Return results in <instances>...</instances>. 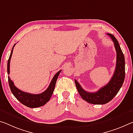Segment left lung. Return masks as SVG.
Listing matches in <instances>:
<instances>
[{
    "instance_id": "8db88e82",
    "label": "left lung",
    "mask_w": 133,
    "mask_h": 133,
    "mask_svg": "<svg viewBox=\"0 0 133 133\" xmlns=\"http://www.w3.org/2000/svg\"><path fill=\"white\" fill-rule=\"evenodd\" d=\"M114 44L117 52V63L114 73L108 84L96 92H88L81 87L76 80H75L77 91L82 98L92 104L102 105L109 102L119 92L125 79V58L117 39L113 35L107 34Z\"/></svg>"
}]
</instances>
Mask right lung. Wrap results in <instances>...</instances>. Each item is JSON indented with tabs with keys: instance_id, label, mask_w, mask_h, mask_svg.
<instances>
[{
	"instance_id": "right-lung-1",
	"label": "right lung",
	"mask_w": 133,
	"mask_h": 133,
	"mask_svg": "<svg viewBox=\"0 0 133 133\" xmlns=\"http://www.w3.org/2000/svg\"><path fill=\"white\" fill-rule=\"evenodd\" d=\"M13 46L11 52H10L9 60L8 62V66H7V71L8 74L9 75L10 73V58H11L12 52H13V49L14 46ZM61 71H58L56 74L54 76L52 81L50 83V85L45 91L43 93L39 94H31L25 92L24 91L19 90L14 85V82L10 80L9 76H8V82H9V85L10 89L11 90L12 93L13 94L14 96L21 103H22L23 105L25 106L29 107V108H37L43 106L45 105L46 103L50 101L52 94L54 92V88H55L57 79L59 76Z\"/></svg>"
}]
</instances>
